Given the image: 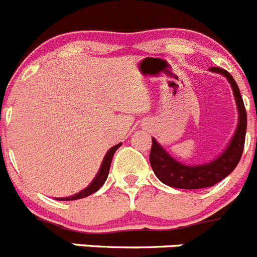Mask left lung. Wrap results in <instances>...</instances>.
Returning a JSON list of instances; mask_svg holds the SVG:
<instances>
[{
  "label": "left lung",
  "mask_w": 257,
  "mask_h": 257,
  "mask_svg": "<svg viewBox=\"0 0 257 257\" xmlns=\"http://www.w3.org/2000/svg\"><path fill=\"white\" fill-rule=\"evenodd\" d=\"M210 72L219 73L227 78L233 91L236 100L238 121L233 137L229 141L226 150L223 151L213 161L203 165H184L175 160L156 138L152 137V148L150 153V162L153 172L161 183L177 189H201L215 185L228 176L241 160L243 152L246 126H247V115L244 110L243 100L236 81L226 69L210 67Z\"/></svg>",
  "instance_id": "left-lung-1"
}]
</instances>
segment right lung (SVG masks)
Wrapping results in <instances>:
<instances>
[{
  "mask_svg": "<svg viewBox=\"0 0 257 257\" xmlns=\"http://www.w3.org/2000/svg\"><path fill=\"white\" fill-rule=\"evenodd\" d=\"M120 146H121V143H117V145H115L114 147H111L109 151H107L106 155H105V157H104V160H102L101 166H100L99 171H97L96 176L93 177V180L91 181L90 185H88L87 188H85L83 190H81L80 193L74 194V195L64 196V198H56V200H64V201L66 200H77V199L86 198V196L91 195V194L96 193V191L99 190V189L104 185L105 181H106L107 175H109L110 165H111V160H112V157H114V153L116 152V150L120 147Z\"/></svg>",
  "mask_w": 257,
  "mask_h": 257,
  "instance_id": "add662e5",
  "label": "right lung"
}]
</instances>
